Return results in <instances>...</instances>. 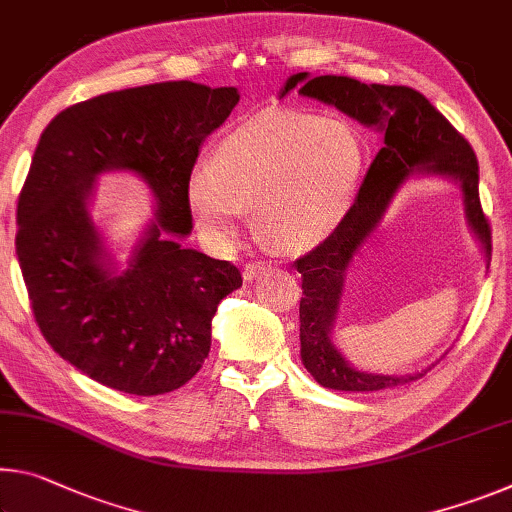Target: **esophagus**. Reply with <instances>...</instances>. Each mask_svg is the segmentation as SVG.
<instances>
[{
  "instance_id": "obj_1",
  "label": "esophagus",
  "mask_w": 512,
  "mask_h": 512,
  "mask_svg": "<svg viewBox=\"0 0 512 512\" xmlns=\"http://www.w3.org/2000/svg\"><path fill=\"white\" fill-rule=\"evenodd\" d=\"M269 269H271V264H266V262H250V264H246V269H243V280L253 282Z\"/></svg>"
}]
</instances>
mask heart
Instances as JSON below:
<instances>
[{
  "mask_svg": "<svg viewBox=\"0 0 512 512\" xmlns=\"http://www.w3.org/2000/svg\"><path fill=\"white\" fill-rule=\"evenodd\" d=\"M367 168V145L351 120L266 111L216 143L209 166L184 184L186 209L207 239L237 237L253 212L257 237L275 253H307L344 221Z\"/></svg>",
  "mask_w": 512,
  "mask_h": 512,
  "instance_id": "obj_1",
  "label": "heart"
}]
</instances>
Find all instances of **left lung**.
<instances>
[{
    "instance_id": "obj_1",
    "label": "left lung",
    "mask_w": 512,
    "mask_h": 512,
    "mask_svg": "<svg viewBox=\"0 0 512 512\" xmlns=\"http://www.w3.org/2000/svg\"><path fill=\"white\" fill-rule=\"evenodd\" d=\"M296 86L298 95L330 104L360 125L383 134V148L371 161L344 221L321 246L294 264L303 280L300 360L316 383L339 392H376L405 385L424 376L431 367L403 376L362 371L344 358L332 339L346 271L383 223L396 193L417 177H440L458 186L469 232L490 264L492 237L478 200L476 154L449 120L408 86L362 84L351 77H310V72H298L285 81L278 97H285Z\"/></svg>"
}]
</instances>
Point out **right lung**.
Instances as JSON below:
<instances>
[{
	"mask_svg": "<svg viewBox=\"0 0 512 512\" xmlns=\"http://www.w3.org/2000/svg\"><path fill=\"white\" fill-rule=\"evenodd\" d=\"M237 102L234 86L164 81L79 102L40 134L18 198L15 253L47 344L100 385L166 394L209 355L216 307L241 287V273L184 248L193 227L184 184ZM107 172H134L155 198L125 260L90 214L96 177Z\"/></svg>",
	"mask_w": 512,
	"mask_h": 512,
	"instance_id": "obj_1",
	"label": "right lung"
}]
</instances>
